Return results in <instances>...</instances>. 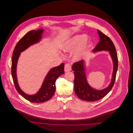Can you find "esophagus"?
<instances>
[{
    "label": "esophagus",
    "mask_w": 133,
    "mask_h": 133,
    "mask_svg": "<svg viewBox=\"0 0 133 133\" xmlns=\"http://www.w3.org/2000/svg\"><path fill=\"white\" fill-rule=\"evenodd\" d=\"M71 70V66L69 64H66L65 65V68H64V71L67 72H69Z\"/></svg>",
    "instance_id": "1"
}]
</instances>
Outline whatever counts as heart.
Returning a JSON list of instances; mask_svg holds the SVG:
<instances>
[{"instance_id":"obj_1","label":"heart","mask_w":133,"mask_h":133,"mask_svg":"<svg viewBox=\"0 0 133 133\" xmlns=\"http://www.w3.org/2000/svg\"><path fill=\"white\" fill-rule=\"evenodd\" d=\"M87 39L88 36L86 34L75 35L64 43L62 50L67 52H73L76 50L73 58L75 61H79L93 45V42L91 40H87Z\"/></svg>"}]
</instances>
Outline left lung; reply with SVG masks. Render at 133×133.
I'll list each match as a JSON object with an SVG mask.
<instances>
[{"mask_svg":"<svg viewBox=\"0 0 133 133\" xmlns=\"http://www.w3.org/2000/svg\"><path fill=\"white\" fill-rule=\"evenodd\" d=\"M100 41L92 51L96 53L101 51H108L113 64V71L111 81L106 88L97 90L92 88L87 82L86 73V61L82 60L73 64L72 70L74 71V91L76 95L81 99L87 101L94 102L100 100L111 91L113 87L118 69V56L114 43L112 40L99 30H98Z\"/></svg>","mask_w":133,"mask_h":133,"instance_id":"1","label":"left lung"}]
</instances>
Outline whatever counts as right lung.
Wrapping results in <instances>:
<instances>
[{
  "label": "right lung",
  "instance_id": "right-lung-1",
  "mask_svg": "<svg viewBox=\"0 0 133 133\" xmlns=\"http://www.w3.org/2000/svg\"><path fill=\"white\" fill-rule=\"evenodd\" d=\"M44 31L43 29H39L37 30H31L27 33L22 38L19 40L12 54L11 73L15 88L20 95L27 100L32 103H40L50 100L55 93L56 79L60 75L64 74V63L61 64L58 66L51 68L45 76L41 88L34 95L26 94L19 87L16 69L17 64L21 53L25 50L30 46L40 42L42 38V34Z\"/></svg>",
  "mask_w": 133,
  "mask_h": 133
}]
</instances>
